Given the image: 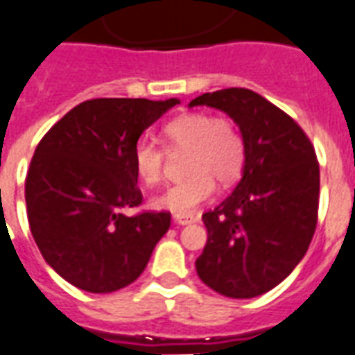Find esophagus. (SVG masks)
<instances>
[{"mask_svg": "<svg viewBox=\"0 0 355 355\" xmlns=\"http://www.w3.org/2000/svg\"><path fill=\"white\" fill-rule=\"evenodd\" d=\"M173 220L177 225H189V223H196L197 218L196 216H175Z\"/></svg>", "mask_w": 355, "mask_h": 355, "instance_id": "obj_1", "label": "esophagus"}]
</instances>
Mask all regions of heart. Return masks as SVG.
Listing matches in <instances>:
<instances>
[{
	"instance_id": "obj_1",
	"label": "heart",
	"mask_w": 355,
	"mask_h": 355,
	"mask_svg": "<svg viewBox=\"0 0 355 355\" xmlns=\"http://www.w3.org/2000/svg\"><path fill=\"white\" fill-rule=\"evenodd\" d=\"M167 150H186L184 173L188 177L173 184L153 199L158 210L189 216L221 186H231L242 177L245 167V139L234 121L214 117L205 112L178 115L164 126ZM166 150L153 141L139 139L132 148L135 177L147 186H156L164 177Z\"/></svg>"
}]
</instances>
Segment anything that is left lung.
Segmentation results:
<instances>
[{
	"instance_id": "8db88e82",
	"label": "left lung",
	"mask_w": 355,
	"mask_h": 355,
	"mask_svg": "<svg viewBox=\"0 0 355 355\" xmlns=\"http://www.w3.org/2000/svg\"><path fill=\"white\" fill-rule=\"evenodd\" d=\"M225 112L245 139L242 180L202 214L208 240L196 261L205 285L227 297H255L288 277L316 229L320 169L292 117L250 89L205 93L189 102Z\"/></svg>"
}]
</instances>
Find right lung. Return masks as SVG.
<instances>
[{"label": "right lung", "mask_w": 355, "mask_h": 355, "mask_svg": "<svg viewBox=\"0 0 355 355\" xmlns=\"http://www.w3.org/2000/svg\"><path fill=\"white\" fill-rule=\"evenodd\" d=\"M178 102L85 100L37 145L26 177L29 229L44 261L70 285L107 294L143 274L171 214L123 212L143 201L132 148Z\"/></svg>", "instance_id": "obj_1"}]
</instances>
